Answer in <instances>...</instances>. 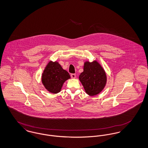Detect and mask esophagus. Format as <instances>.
Returning <instances> with one entry per match:
<instances>
[{"instance_id": "obj_1", "label": "esophagus", "mask_w": 148, "mask_h": 148, "mask_svg": "<svg viewBox=\"0 0 148 148\" xmlns=\"http://www.w3.org/2000/svg\"><path fill=\"white\" fill-rule=\"evenodd\" d=\"M71 77L72 79H75L76 77V75L75 74H71Z\"/></svg>"}]
</instances>
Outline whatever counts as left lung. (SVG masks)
Masks as SVG:
<instances>
[{"instance_id":"1","label":"left lung","mask_w":148,"mask_h":148,"mask_svg":"<svg viewBox=\"0 0 148 148\" xmlns=\"http://www.w3.org/2000/svg\"><path fill=\"white\" fill-rule=\"evenodd\" d=\"M79 80L86 93L90 96L99 94L104 89L107 82L106 71L97 60L85 62Z\"/></svg>"}]
</instances>
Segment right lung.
<instances>
[{"label": "right lung", "mask_w": 148, "mask_h": 148, "mask_svg": "<svg viewBox=\"0 0 148 148\" xmlns=\"http://www.w3.org/2000/svg\"><path fill=\"white\" fill-rule=\"evenodd\" d=\"M70 78L68 72L58 62L50 61L42 72V82L48 92L57 94L61 91L65 82Z\"/></svg>", "instance_id": "add662e5"}]
</instances>
